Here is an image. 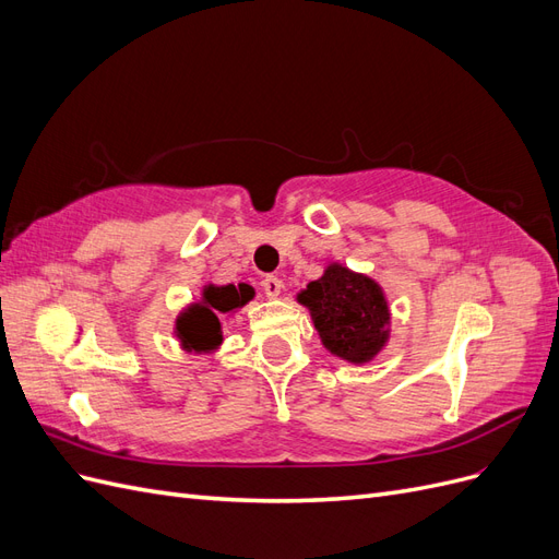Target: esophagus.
Returning a JSON list of instances; mask_svg holds the SVG:
<instances>
[{
    "label": "esophagus",
    "instance_id": "34e87169",
    "mask_svg": "<svg viewBox=\"0 0 559 559\" xmlns=\"http://www.w3.org/2000/svg\"><path fill=\"white\" fill-rule=\"evenodd\" d=\"M263 292H265L267 298H277L280 292H282V280L275 277V275H267L263 280Z\"/></svg>",
    "mask_w": 559,
    "mask_h": 559
}]
</instances>
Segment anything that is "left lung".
<instances>
[{
  "label": "left lung",
  "instance_id": "1",
  "mask_svg": "<svg viewBox=\"0 0 559 559\" xmlns=\"http://www.w3.org/2000/svg\"><path fill=\"white\" fill-rule=\"evenodd\" d=\"M298 302L310 310L321 345L349 364L373 361L389 341L382 286L341 263H331L324 275L310 282Z\"/></svg>",
  "mask_w": 559,
  "mask_h": 559
}]
</instances>
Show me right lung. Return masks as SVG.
Here are the masks:
<instances>
[{
    "instance_id": "1",
    "label": "right lung",
    "mask_w": 559,
    "mask_h": 559,
    "mask_svg": "<svg viewBox=\"0 0 559 559\" xmlns=\"http://www.w3.org/2000/svg\"><path fill=\"white\" fill-rule=\"evenodd\" d=\"M253 292L247 284H205L202 298L181 310L175 321V335L186 352L207 354L222 345V314H230L247 306Z\"/></svg>"
}]
</instances>
